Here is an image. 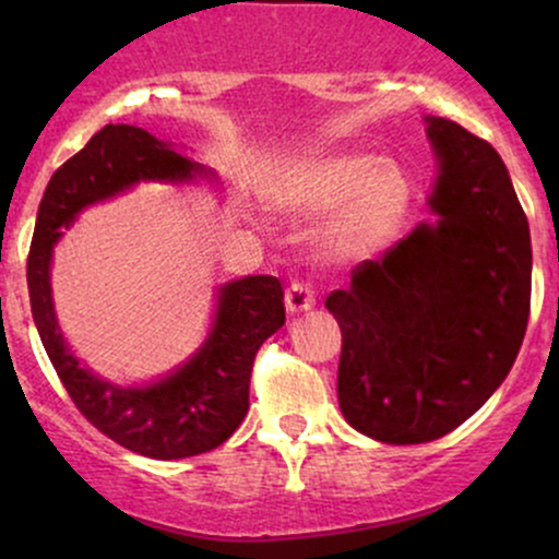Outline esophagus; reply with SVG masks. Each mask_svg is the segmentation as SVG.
Returning a JSON list of instances; mask_svg holds the SVG:
<instances>
[{"label":"esophagus","instance_id":"obj_1","mask_svg":"<svg viewBox=\"0 0 559 559\" xmlns=\"http://www.w3.org/2000/svg\"><path fill=\"white\" fill-rule=\"evenodd\" d=\"M286 310L288 312H301V310H310L316 305V292H312L310 284L305 281H294L292 286L286 288Z\"/></svg>","mask_w":559,"mask_h":559}]
</instances>
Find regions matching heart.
Listing matches in <instances>:
<instances>
[{
	"label": "heart",
	"mask_w": 559,
	"mask_h": 559,
	"mask_svg": "<svg viewBox=\"0 0 559 559\" xmlns=\"http://www.w3.org/2000/svg\"><path fill=\"white\" fill-rule=\"evenodd\" d=\"M267 202L294 217L331 215L320 243L331 258H362L394 234L409 199L396 165L368 152H320L294 159L267 183Z\"/></svg>",
	"instance_id": "heart-1"
}]
</instances>
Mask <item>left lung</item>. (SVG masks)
I'll return each instance as SVG.
<instances>
[{"label":"left lung","instance_id":"left-lung-1","mask_svg":"<svg viewBox=\"0 0 559 559\" xmlns=\"http://www.w3.org/2000/svg\"><path fill=\"white\" fill-rule=\"evenodd\" d=\"M439 157L431 210L325 307L342 329L338 407L383 444H426L497 391L531 312V234L502 157L454 120L428 118Z\"/></svg>","mask_w":559,"mask_h":559}]
</instances>
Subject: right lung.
<instances>
[{
  "label": "right lung",
  "instance_id": "add662e5",
  "mask_svg": "<svg viewBox=\"0 0 559 559\" xmlns=\"http://www.w3.org/2000/svg\"><path fill=\"white\" fill-rule=\"evenodd\" d=\"M207 173L136 126H105L49 178L28 252L34 323L57 376L96 431L152 460H181L221 447L249 409L254 355L286 323L284 286L247 275L221 288L213 333L181 370L144 389H120L81 368L57 329L49 260L52 247L88 204L136 181H189Z\"/></svg>",
  "mask_w": 559,
  "mask_h": 559
}]
</instances>
